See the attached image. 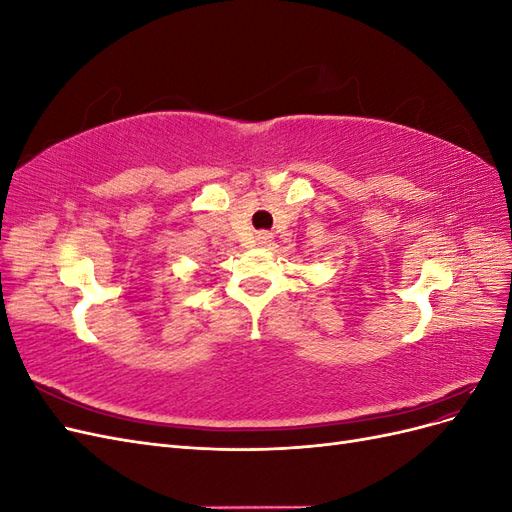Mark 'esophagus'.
<instances>
[{
	"mask_svg": "<svg viewBox=\"0 0 512 512\" xmlns=\"http://www.w3.org/2000/svg\"><path fill=\"white\" fill-rule=\"evenodd\" d=\"M271 241H273V235H271V232H258V235H256V243H258L260 247H267V245H271Z\"/></svg>",
	"mask_w": 512,
	"mask_h": 512,
	"instance_id": "34e87169",
	"label": "esophagus"
}]
</instances>
